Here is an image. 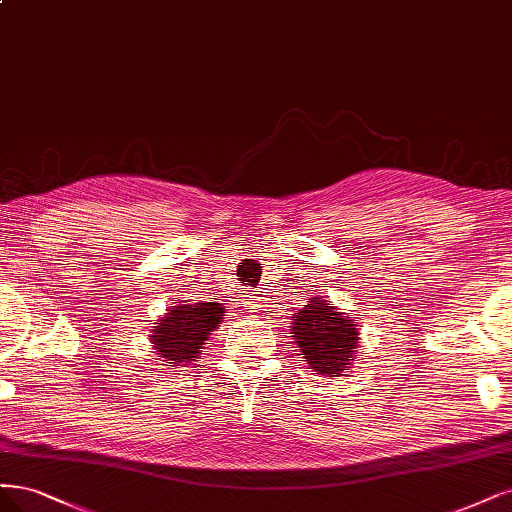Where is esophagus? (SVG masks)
Returning <instances> with one entry per match:
<instances>
[{
  "instance_id": "esophagus-1",
  "label": "esophagus",
  "mask_w": 512,
  "mask_h": 512,
  "mask_svg": "<svg viewBox=\"0 0 512 512\" xmlns=\"http://www.w3.org/2000/svg\"><path fill=\"white\" fill-rule=\"evenodd\" d=\"M241 307H243V309H258V305H256V298H243Z\"/></svg>"
}]
</instances>
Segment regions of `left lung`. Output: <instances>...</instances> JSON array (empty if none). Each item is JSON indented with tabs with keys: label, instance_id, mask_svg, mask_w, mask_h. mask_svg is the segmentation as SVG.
I'll list each match as a JSON object with an SVG mask.
<instances>
[{
	"label": "left lung",
	"instance_id": "left-lung-1",
	"mask_svg": "<svg viewBox=\"0 0 512 512\" xmlns=\"http://www.w3.org/2000/svg\"><path fill=\"white\" fill-rule=\"evenodd\" d=\"M290 330L301 356L317 375L341 377L351 368L360 341L356 320L332 307L326 298H309Z\"/></svg>",
	"mask_w": 512,
	"mask_h": 512
}]
</instances>
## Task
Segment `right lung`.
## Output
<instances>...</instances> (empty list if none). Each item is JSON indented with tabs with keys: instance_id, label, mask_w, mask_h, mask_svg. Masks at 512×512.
Here are the masks:
<instances>
[{
	"instance_id": "obj_1",
	"label": "right lung",
	"mask_w": 512,
	"mask_h": 512,
	"mask_svg": "<svg viewBox=\"0 0 512 512\" xmlns=\"http://www.w3.org/2000/svg\"><path fill=\"white\" fill-rule=\"evenodd\" d=\"M220 303H186L173 305L152 326V349L163 358L167 366H182L186 362H197L203 345L214 332L224 315Z\"/></svg>"
}]
</instances>
